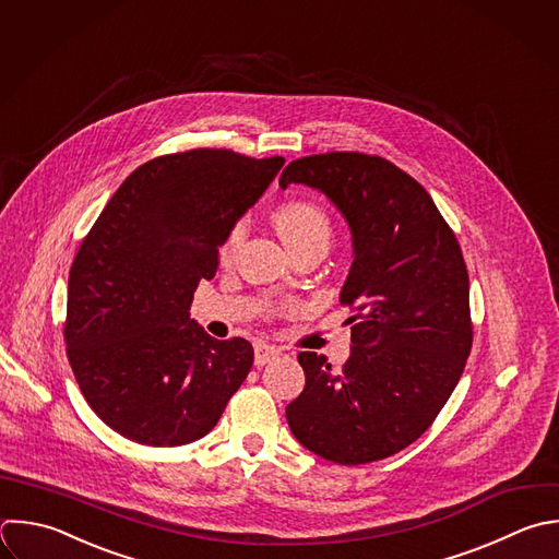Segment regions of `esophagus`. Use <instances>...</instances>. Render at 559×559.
Listing matches in <instances>:
<instances>
[{"label": "esophagus", "instance_id": "obj_1", "mask_svg": "<svg viewBox=\"0 0 559 559\" xmlns=\"http://www.w3.org/2000/svg\"><path fill=\"white\" fill-rule=\"evenodd\" d=\"M253 347H255V365H258V367H262V365L275 360V358L282 354V349H280L277 345H271V343H266V341H255Z\"/></svg>", "mask_w": 559, "mask_h": 559}]
</instances>
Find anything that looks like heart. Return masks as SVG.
<instances>
[{"label": "heart", "instance_id": "b5f03b06", "mask_svg": "<svg viewBox=\"0 0 559 559\" xmlns=\"http://www.w3.org/2000/svg\"><path fill=\"white\" fill-rule=\"evenodd\" d=\"M273 223L286 247H295L299 242L314 240V238H321L328 242L332 231L330 218L325 216V212L317 203L304 201V199L282 203L273 212ZM240 242H242V225H236L221 249L223 260H229L240 247Z\"/></svg>", "mask_w": 559, "mask_h": 559}]
</instances>
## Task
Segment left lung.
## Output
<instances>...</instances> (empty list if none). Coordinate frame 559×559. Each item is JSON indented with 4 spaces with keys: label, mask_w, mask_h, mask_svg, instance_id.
Wrapping results in <instances>:
<instances>
[{
    "label": "left lung",
    "mask_w": 559,
    "mask_h": 559,
    "mask_svg": "<svg viewBox=\"0 0 559 559\" xmlns=\"http://www.w3.org/2000/svg\"><path fill=\"white\" fill-rule=\"evenodd\" d=\"M323 192L352 234L341 304L354 310L352 354L334 371L297 356L306 386L286 406L295 439L338 465L386 459L435 421L472 347L461 247L430 194L382 157L325 153L290 162L280 186Z\"/></svg>",
    "instance_id": "left-lung-1"
}]
</instances>
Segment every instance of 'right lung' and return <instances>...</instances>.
I'll use <instances>...</instances> for the list:
<instances>
[{
    "instance_id": "add662e5",
    "label": "right lung",
    "mask_w": 559,
    "mask_h": 559,
    "mask_svg": "<svg viewBox=\"0 0 559 559\" xmlns=\"http://www.w3.org/2000/svg\"><path fill=\"white\" fill-rule=\"evenodd\" d=\"M282 166L225 148L157 157L124 179L83 240L68 284V358L94 413L122 437L197 441L245 382L251 343L212 338L190 306Z\"/></svg>"
}]
</instances>
